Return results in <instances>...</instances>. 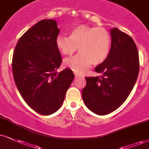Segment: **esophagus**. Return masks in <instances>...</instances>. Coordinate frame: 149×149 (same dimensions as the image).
Returning <instances> with one entry per match:
<instances>
[{
    "instance_id": "esophagus-1",
    "label": "esophagus",
    "mask_w": 149,
    "mask_h": 149,
    "mask_svg": "<svg viewBox=\"0 0 149 149\" xmlns=\"http://www.w3.org/2000/svg\"><path fill=\"white\" fill-rule=\"evenodd\" d=\"M74 75H75V77H81V75L77 74V73H75Z\"/></svg>"
}]
</instances>
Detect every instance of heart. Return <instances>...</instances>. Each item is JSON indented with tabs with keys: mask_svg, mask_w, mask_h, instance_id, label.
<instances>
[{
	"mask_svg": "<svg viewBox=\"0 0 149 149\" xmlns=\"http://www.w3.org/2000/svg\"><path fill=\"white\" fill-rule=\"evenodd\" d=\"M58 51L65 56H71L79 47L80 53L74 58L64 61L63 64L77 73H83L93 63L98 65L109 56L112 45L110 32L101 27L81 25L72 30L70 36L58 35L56 38Z\"/></svg>",
	"mask_w": 149,
	"mask_h": 149,
	"instance_id": "heart-1",
	"label": "heart"
}]
</instances>
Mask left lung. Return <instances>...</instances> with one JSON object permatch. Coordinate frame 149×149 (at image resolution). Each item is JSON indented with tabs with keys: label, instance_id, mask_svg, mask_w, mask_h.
Masks as SVG:
<instances>
[{
	"label": "left lung",
	"instance_id": "1",
	"mask_svg": "<svg viewBox=\"0 0 149 149\" xmlns=\"http://www.w3.org/2000/svg\"><path fill=\"white\" fill-rule=\"evenodd\" d=\"M109 56L95 68L100 77H86L82 98L90 111L105 115L125 102L138 77L139 54L131 36L116 27L111 30Z\"/></svg>",
	"mask_w": 149,
	"mask_h": 149
}]
</instances>
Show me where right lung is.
<instances>
[{"label": "right lung", "mask_w": 149, "mask_h": 149, "mask_svg": "<svg viewBox=\"0 0 149 149\" xmlns=\"http://www.w3.org/2000/svg\"><path fill=\"white\" fill-rule=\"evenodd\" d=\"M59 32L54 20L38 22L19 38L13 55L16 87L27 105L43 115L59 109L74 77L68 68L57 72L62 62L56 45Z\"/></svg>", "instance_id": "obj_1"}]
</instances>
